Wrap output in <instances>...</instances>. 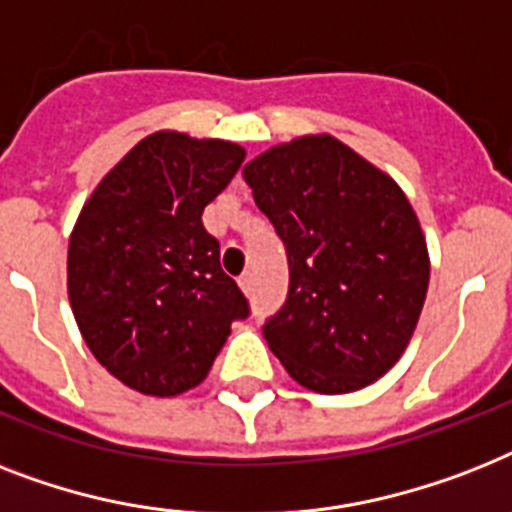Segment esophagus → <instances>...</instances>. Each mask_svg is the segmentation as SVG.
Wrapping results in <instances>:
<instances>
[{"label": "esophagus", "instance_id": "obj_1", "mask_svg": "<svg viewBox=\"0 0 512 512\" xmlns=\"http://www.w3.org/2000/svg\"><path fill=\"white\" fill-rule=\"evenodd\" d=\"M252 281H255V276H252V270H244L242 276H239V286H242L244 294L252 292Z\"/></svg>", "mask_w": 512, "mask_h": 512}]
</instances>
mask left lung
<instances>
[{"mask_svg": "<svg viewBox=\"0 0 512 512\" xmlns=\"http://www.w3.org/2000/svg\"><path fill=\"white\" fill-rule=\"evenodd\" d=\"M284 242L289 294L263 326L289 376L347 394L384 376L415 331L429 252L392 178L331 136L273 147L244 168Z\"/></svg>", "mask_w": 512, "mask_h": 512, "instance_id": "obj_1", "label": "left lung"}]
</instances>
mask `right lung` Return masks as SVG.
<instances>
[{"mask_svg":"<svg viewBox=\"0 0 512 512\" xmlns=\"http://www.w3.org/2000/svg\"><path fill=\"white\" fill-rule=\"evenodd\" d=\"M231 141L160 131L141 139L83 205L68 247V297L112 376L173 397L213 368L249 302L220 268L202 213L242 168Z\"/></svg>","mask_w":512,"mask_h":512,"instance_id":"obj_1","label":"right lung"}]
</instances>
